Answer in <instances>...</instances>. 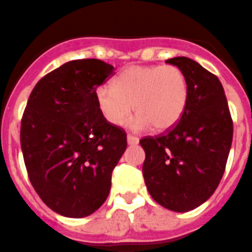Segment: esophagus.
<instances>
[{
	"label": "esophagus",
	"instance_id": "34e87169",
	"mask_svg": "<svg viewBox=\"0 0 252 252\" xmlns=\"http://www.w3.org/2000/svg\"><path fill=\"white\" fill-rule=\"evenodd\" d=\"M127 143L130 144V145H136L137 143H139V139H137L136 136H134V135H127Z\"/></svg>",
	"mask_w": 252,
	"mask_h": 252
}]
</instances>
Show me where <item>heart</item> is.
Segmentation results:
<instances>
[{
	"label": "heart",
	"instance_id": "b5f03b06",
	"mask_svg": "<svg viewBox=\"0 0 252 252\" xmlns=\"http://www.w3.org/2000/svg\"><path fill=\"white\" fill-rule=\"evenodd\" d=\"M100 113L113 126H122L135 111L131 126L167 131L177 125L189 102V81L177 66H130L115 79L112 88L95 92Z\"/></svg>",
	"mask_w": 252,
	"mask_h": 252
}]
</instances>
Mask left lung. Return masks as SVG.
Listing matches in <instances>:
<instances>
[{"label": "left lung", "mask_w": 252, "mask_h": 252, "mask_svg": "<svg viewBox=\"0 0 252 252\" xmlns=\"http://www.w3.org/2000/svg\"><path fill=\"white\" fill-rule=\"evenodd\" d=\"M189 81V102L175 127L141 139L143 175L150 196L169 210H192L222 180L233 137L224 89L216 75L188 57H173Z\"/></svg>", "instance_id": "8db88e82"}]
</instances>
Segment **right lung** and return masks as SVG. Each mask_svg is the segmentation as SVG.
Segmentation results:
<instances>
[{"instance_id":"obj_1","label":"right lung","mask_w":252,"mask_h":252,"mask_svg":"<svg viewBox=\"0 0 252 252\" xmlns=\"http://www.w3.org/2000/svg\"><path fill=\"white\" fill-rule=\"evenodd\" d=\"M113 74L100 60L66 62L36 83L24 111L20 143L29 180L43 203L63 217L99 209L127 147L125 131L105 121L96 105V88Z\"/></svg>"}]
</instances>
